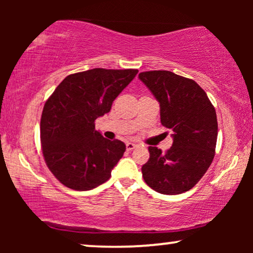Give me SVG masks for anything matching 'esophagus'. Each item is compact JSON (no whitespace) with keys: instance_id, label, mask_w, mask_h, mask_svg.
Masks as SVG:
<instances>
[{"instance_id":"obj_1","label":"esophagus","mask_w":253,"mask_h":253,"mask_svg":"<svg viewBox=\"0 0 253 253\" xmlns=\"http://www.w3.org/2000/svg\"><path fill=\"white\" fill-rule=\"evenodd\" d=\"M136 146H137V145L133 144V143H126V150L127 151L134 150V148H136Z\"/></svg>"}]
</instances>
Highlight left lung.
I'll list each match as a JSON object with an SVG mask.
<instances>
[{"label":"left lung","mask_w":253,"mask_h":253,"mask_svg":"<svg viewBox=\"0 0 253 253\" xmlns=\"http://www.w3.org/2000/svg\"><path fill=\"white\" fill-rule=\"evenodd\" d=\"M138 77L160 103L161 124L172 131V146L166 153L148 147L150 159L141 167L144 181L162 195L189 191L213 161L217 138L215 109L192 79L166 70L140 72Z\"/></svg>","instance_id":"obj_1"}]
</instances>
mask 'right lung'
Segmentation results:
<instances>
[{
	"instance_id": "obj_1",
	"label": "right lung",
	"mask_w": 253,
	"mask_h": 253,
	"mask_svg": "<svg viewBox=\"0 0 253 253\" xmlns=\"http://www.w3.org/2000/svg\"><path fill=\"white\" fill-rule=\"evenodd\" d=\"M137 74L136 69L95 68L69 75L44 103L41 147L47 167L62 184L88 191L108 181L126 144L103 138L94 122L110 112Z\"/></svg>"
}]
</instances>
